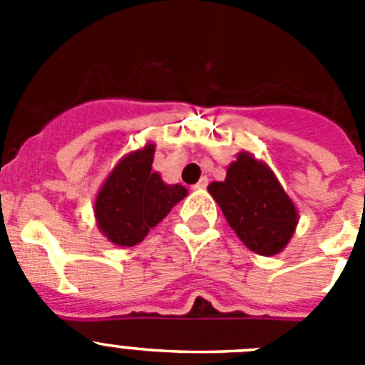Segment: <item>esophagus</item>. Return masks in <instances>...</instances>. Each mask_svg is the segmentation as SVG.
<instances>
[{
  "instance_id": "1",
  "label": "esophagus",
  "mask_w": 365,
  "mask_h": 365,
  "mask_svg": "<svg viewBox=\"0 0 365 365\" xmlns=\"http://www.w3.org/2000/svg\"><path fill=\"white\" fill-rule=\"evenodd\" d=\"M206 186H208V177H201V179L197 180V185L193 186L195 190H205Z\"/></svg>"
}]
</instances>
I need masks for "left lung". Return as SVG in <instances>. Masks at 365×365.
Instances as JSON below:
<instances>
[{"label": "left lung", "mask_w": 365, "mask_h": 365, "mask_svg": "<svg viewBox=\"0 0 365 365\" xmlns=\"http://www.w3.org/2000/svg\"><path fill=\"white\" fill-rule=\"evenodd\" d=\"M237 237L259 256L279 254L298 225V210L278 177L247 151L228 166L227 179L208 186Z\"/></svg>", "instance_id": "1"}]
</instances>
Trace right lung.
Listing matches in <instances>:
<instances>
[{"label": "right lung", "instance_id": "1", "mask_svg": "<svg viewBox=\"0 0 365 365\" xmlns=\"http://www.w3.org/2000/svg\"><path fill=\"white\" fill-rule=\"evenodd\" d=\"M155 144L118 160L100 188L95 217L100 232L118 247H133L188 195L180 185H166L151 170Z\"/></svg>", "mask_w": 365, "mask_h": 365}]
</instances>
